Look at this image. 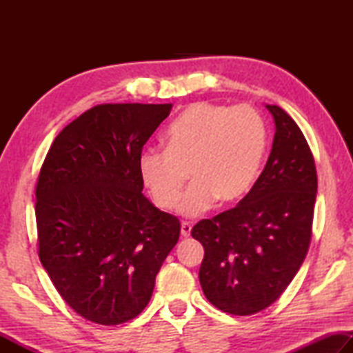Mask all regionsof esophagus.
I'll use <instances>...</instances> for the list:
<instances>
[{
	"label": "esophagus",
	"mask_w": 353,
	"mask_h": 353,
	"mask_svg": "<svg viewBox=\"0 0 353 353\" xmlns=\"http://www.w3.org/2000/svg\"><path fill=\"white\" fill-rule=\"evenodd\" d=\"M181 234H182V236H185V238H188V236L191 235V224L187 223V221H183V223H182Z\"/></svg>",
	"instance_id": "34e87169"
}]
</instances>
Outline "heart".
Instances as JSON below:
<instances>
[{
  "label": "heart",
  "instance_id": "1",
  "mask_svg": "<svg viewBox=\"0 0 353 353\" xmlns=\"http://www.w3.org/2000/svg\"><path fill=\"white\" fill-rule=\"evenodd\" d=\"M266 151V128L249 105L227 107L199 101L188 105L165 134V149L146 148L139 157V174L154 204L198 216L214 201H240L252 187Z\"/></svg>",
  "mask_w": 353,
  "mask_h": 353
}]
</instances>
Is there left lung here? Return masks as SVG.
I'll use <instances>...</instances> for the list:
<instances>
[{"mask_svg": "<svg viewBox=\"0 0 353 353\" xmlns=\"http://www.w3.org/2000/svg\"><path fill=\"white\" fill-rule=\"evenodd\" d=\"M276 121L265 170L238 205L202 219L191 236L204 246L199 282L221 312L249 316L277 301L305 260L318 191L314 159L288 113Z\"/></svg>", "mask_w": 353, "mask_h": 353, "instance_id": "1", "label": "left lung"}]
</instances>
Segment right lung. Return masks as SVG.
Returning <instances> with one entry per match:
<instances>
[{"mask_svg": "<svg viewBox=\"0 0 353 353\" xmlns=\"http://www.w3.org/2000/svg\"><path fill=\"white\" fill-rule=\"evenodd\" d=\"M172 104H99L56 137L35 185L39 259L74 312L101 325L139 316L181 223L141 193L139 157Z\"/></svg>", "mask_w": 353, "mask_h": 353, "instance_id": "right-lung-1", "label": "right lung"}]
</instances>
